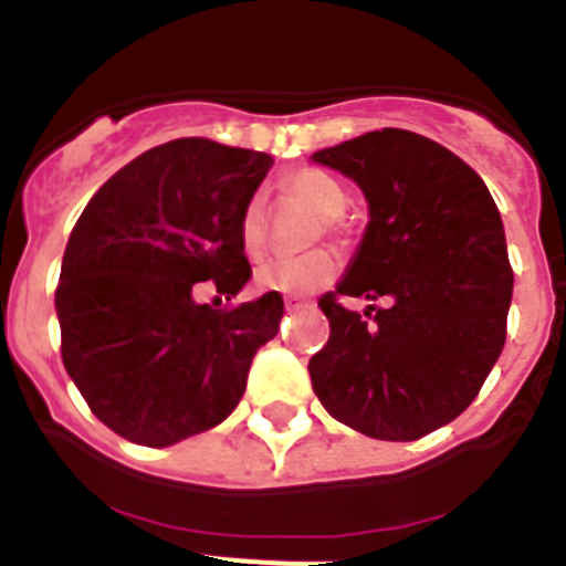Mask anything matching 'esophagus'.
Instances as JSON below:
<instances>
[{
  "label": "esophagus",
  "mask_w": 566,
  "mask_h": 566,
  "mask_svg": "<svg viewBox=\"0 0 566 566\" xmlns=\"http://www.w3.org/2000/svg\"><path fill=\"white\" fill-rule=\"evenodd\" d=\"M283 306H286V312H300V308H308L312 303L306 297H283Z\"/></svg>",
  "instance_id": "obj_1"
}]
</instances>
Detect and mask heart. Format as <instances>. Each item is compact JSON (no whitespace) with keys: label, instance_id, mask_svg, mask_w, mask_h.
Instances as JSON below:
<instances>
[{"label":"heart","instance_id":"b5f03b06","mask_svg":"<svg viewBox=\"0 0 566 566\" xmlns=\"http://www.w3.org/2000/svg\"><path fill=\"white\" fill-rule=\"evenodd\" d=\"M283 189L294 195L297 201L312 207L314 212L326 221V232H339V218L352 207V195L345 192L343 184L328 175L326 169L317 167H300L283 175ZM238 238L240 249L249 260H258L260 254L266 252L269 243V227H266V201L260 195H252L240 212L238 223ZM339 274V260L334 258L328 249H314V252L297 254V258H277L269 260L254 272V286L258 292L269 294H314L319 289L332 286Z\"/></svg>","mask_w":566,"mask_h":566}]
</instances>
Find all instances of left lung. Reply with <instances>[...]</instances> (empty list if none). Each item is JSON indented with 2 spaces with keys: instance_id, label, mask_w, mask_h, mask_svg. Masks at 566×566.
<instances>
[{
  "instance_id": "left-lung-1",
  "label": "left lung",
  "mask_w": 566,
  "mask_h": 566,
  "mask_svg": "<svg viewBox=\"0 0 566 566\" xmlns=\"http://www.w3.org/2000/svg\"><path fill=\"white\" fill-rule=\"evenodd\" d=\"M354 178L371 221L352 269L319 297L326 348L308 359L334 419L411 442L453 422L482 391L507 337L513 269L488 187L442 144L385 127L314 153ZM343 296H388L348 313Z\"/></svg>"
}]
</instances>
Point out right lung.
<instances>
[{
    "instance_id": "obj_1",
    "label": "right lung",
    "mask_w": 566,
    "mask_h": 566,
    "mask_svg": "<svg viewBox=\"0 0 566 566\" xmlns=\"http://www.w3.org/2000/svg\"><path fill=\"white\" fill-rule=\"evenodd\" d=\"M272 158L207 138L147 149L93 195L56 286L62 359L109 431L167 448L229 417L283 297L212 308L252 277L238 223Z\"/></svg>"
}]
</instances>
